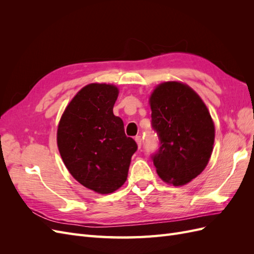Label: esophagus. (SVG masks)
Listing matches in <instances>:
<instances>
[{
  "mask_svg": "<svg viewBox=\"0 0 254 254\" xmlns=\"http://www.w3.org/2000/svg\"><path fill=\"white\" fill-rule=\"evenodd\" d=\"M134 140H135V142L137 144V147L141 148V146H142V137L140 135H137V136L134 137Z\"/></svg>",
  "mask_w": 254,
  "mask_h": 254,
  "instance_id": "1",
  "label": "esophagus"
}]
</instances>
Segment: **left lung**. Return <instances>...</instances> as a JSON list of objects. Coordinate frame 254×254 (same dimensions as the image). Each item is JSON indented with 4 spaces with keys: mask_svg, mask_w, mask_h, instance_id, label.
<instances>
[{
    "mask_svg": "<svg viewBox=\"0 0 254 254\" xmlns=\"http://www.w3.org/2000/svg\"><path fill=\"white\" fill-rule=\"evenodd\" d=\"M151 125L160 147L152 155L164 182L184 186L201 174L211 158L215 127L196 92L178 81L160 83L149 98Z\"/></svg>",
    "mask_w": 254,
    "mask_h": 254,
    "instance_id": "obj_1",
    "label": "left lung"
}]
</instances>
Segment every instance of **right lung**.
<instances>
[{
  "label": "right lung",
  "mask_w": 254,
  "mask_h": 254,
  "mask_svg": "<svg viewBox=\"0 0 254 254\" xmlns=\"http://www.w3.org/2000/svg\"><path fill=\"white\" fill-rule=\"evenodd\" d=\"M119 89L113 84L90 83L65 108L57 130L64 163L83 187L109 194L125 183L130 161L137 149L113 114Z\"/></svg>",
  "instance_id": "right-lung-1"
}]
</instances>
